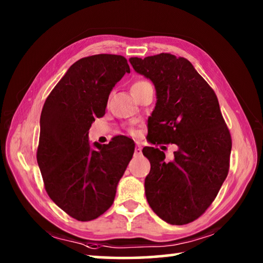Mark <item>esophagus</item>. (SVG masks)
<instances>
[{"label":"esophagus","instance_id":"34e87169","mask_svg":"<svg viewBox=\"0 0 263 263\" xmlns=\"http://www.w3.org/2000/svg\"><path fill=\"white\" fill-rule=\"evenodd\" d=\"M141 145L139 143H137L136 148H135V156H141Z\"/></svg>","mask_w":263,"mask_h":263}]
</instances>
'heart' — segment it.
Wrapping results in <instances>:
<instances>
[{"mask_svg":"<svg viewBox=\"0 0 263 263\" xmlns=\"http://www.w3.org/2000/svg\"><path fill=\"white\" fill-rule=\"evenodd\" d=\"M144 84H147V82H145V81H138V82H136L135 84L132 85V87H137V86H140V85H144ZM131 87V89H132Z\"/></svg>","mask_w":263,"mask_h":263,"instance_id":"obj_1","label":"heart"}]
</instances>
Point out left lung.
I'll return each mask as SVG.
<instances>
[{"label": "left lung", "instance_id": "left-lung-1", "mask_svg": "<svg viewBox=\"0 0 263 263\" xmlns=\"http://www.w3.org/2000/svg\"><path fill=\"white\" fill-rule=\"evenodd\" d=\"M128 61L156 87L148 141L178 147L171 161L159 148H143L151 162L145 178L147 202L167 223H190L211 206L228 174L232 139L218 98L184 57L162 52Z\"/></svg>", "mask_w": 263, "mask_h": 263}]
</instances>
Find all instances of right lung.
<instances>
[{"instance_id":"obj_1","label":"right lung","mask_w":263,"mask_h":263,"mask_svg":"<svg viewBox=\"0 0 263 263\" xmlns=\"http://www.w3.org/2000/svg\"><path fill=\"white\" fill-rule=\"evenodd\" d=\"M125 73L130 66L123 56L81 58L42 109L37 162L45 191L78 221L97 219L109 210L135 152V141L125 136L104 145L89 141L91 124L105 115L110 92Z\"/></svg>"}]
</instances>
